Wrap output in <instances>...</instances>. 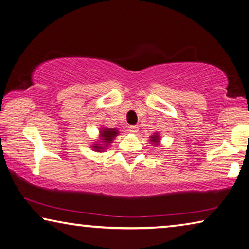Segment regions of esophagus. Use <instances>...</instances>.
Wrapping results in <instances>:
<instances>
[{
  "label": "esophagus",
  "instance_id": "esophagus-1",
  "mask_svg": "<svg viewBox=\"0 0 249 249\" xmlns=\"http://www.w3.org/2000/svg\"><path fill=\"white\" fill-rule=\"evenodd\" d=\"M129 131L131 133H137L138 131H139V127H138V125H130Z\"/></svg>",
  "mask_w": 249,
  "mask_h": 249
}]
</instances>
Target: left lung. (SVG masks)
Instances as JSON below:
<instances>
[{"label": "left lung", "mask_w": 249, "mask_h": 249, "mask_svg": "<svg viewBox=\"0 0 249 249\" xmlns=\"http://www.w3.org/2000/svg\"><path fill=\"white\" fill-rule=\"evenodd\" d=\"M160 141H161V137H160V134H159L158 132L153 133L152 136H150V142H151L152 145L158 146L159 144H160Z\"/></svg>", "instance_id": "1"}]
</instances>
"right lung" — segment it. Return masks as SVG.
Listing matches in <instances>:
<instances>
[{
	"label": "right lung",
	"instance_id": "obj_1",
	"mask_svg": "<svg viewBox=\"0 0 249 249\" xmlns=\"http://www.w3.org/2000/svg\"><path fill=\"white\" fill-rule=\"evenodd\" d=\"M119 130L116 128H107V127H101L99 130V139H97L90 145V148L96 152H104L105 150H107L110 144L112 143V141L119 134Z\"/></svg>",
	"mask_w": 249,
	"mask_h": 249
}]
</instances>
